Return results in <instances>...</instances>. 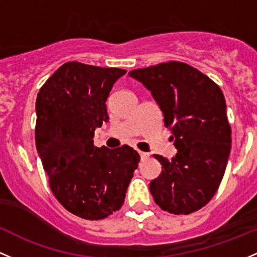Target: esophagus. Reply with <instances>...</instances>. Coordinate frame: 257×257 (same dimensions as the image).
Wrapping results in <instances>:
<instances>
[{
    "mask_svg": "<svg viewBox=\"0 0 257 257\" xmlns=\"http://www.w3.org/2000/svg\"><path fill=\"white\" fill-rule=\"evenodd\" d=\"M139 155H140V157H142V160L148 159V157L150 156V155H149L148 152H143V151H139Z\"/></svg>",
    "mask_w": 257,
    "mask_h": 257,
    "instance_id": "1",
    "label": "esophagus"
}]
</instances>
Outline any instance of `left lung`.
<instances>
[{
  "label": "left lung",
  "instance_id": "left-lung-1",
  "mask_svg": "<svg viewBox=\"0 0 257 257\" xmlns=\"http://www.w3.org/2000/svg\"><path fill=\"white\" fill-rule=\"evenodd\" d=\"M163 113L177 149L171 160L154 155L162 166L150 183L155 202L174 215H189L212 199L230 154V125L223 92L200 70L182 62L134 69Z\"/></svg>",
  "mask_w": 257,
  "mask_h": 257
}]
</instances>
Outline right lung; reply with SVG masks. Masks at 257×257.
Instances as JSON below:
<instances>
[{"instance_id":"1","label":"right lung","mask_w":257,"mask_h":257,"mask_svg":"<svg viewBox=\"0 0 257 257\" xmlns=\"http://www.w3.org/2000/svg\"><path fill=\"white\" fill-rule=\"evenodd\" d=\"M126 70L79 62L61 66L36 98L35 143L50 188L62 206L85 219L122 207L140 156L131 146H94L95 129L108 122L106 101Z\"/></svg>"}]
</instances>
